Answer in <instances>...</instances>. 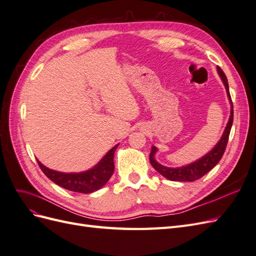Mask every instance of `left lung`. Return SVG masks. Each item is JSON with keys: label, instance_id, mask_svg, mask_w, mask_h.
<instances>
[{"label": "left lung", "instance_id": "obj_1", "mask_svg": "<svg viewBox=\"0 0 256 256\" xmlns=\"http://www.w3.org/2000/svg\"><path fill=\"white\" fill-rule=\"evenodd\" d=\"M216 72L220 76V78L222 80V83L226 88V95L228 98V102L230 104V115L228 122L226 124V127L223 131V134L220 138V140L218 141L212 150H209L206 154H204L203 157H200V159L196 160L194 162H191V164L187 166H177V168H168L166 166H162L161 164L156 160L154 156L158 152V148L156 146H152V152L150 154V161L152 168L158 171L162 176L168 178V180H173V182H194L198 178L203 177L205 174H207L212 168H214L216 164L221 160L224 152H226V144L228 141V136L230 132V128L232 125H233V118H234V111H233V102H232L230 95V88H228V83L226 76L222 72V69L218 66L216 67Z\"/></svg>", "mask_w": 256, "mask_h": 256}]
</instances>
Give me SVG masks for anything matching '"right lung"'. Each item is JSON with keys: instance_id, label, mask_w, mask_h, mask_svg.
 <instances>
[{"instance_id": "add662e5", "label": "right lung", "mask_w": 256, "mask_h": 256, "mask_svg": "<svg viewBox=\"0 0 256 256\" xmlns=\"http://www.w3.org/2000/svg\"><path fill=\"white\" fill-rule=\"evenodd\" d=\"M118 145L120 144H116L114 147H112V148L99 160L97 164L83 172H58L56 171V170H51L44 166L40 160H37V162L44 175L54 184L60 186V187L74 192L92 193L99 190L100 188H102L108 182V180L111 178L114 172V152L118 147Z\"/></svg>"}]
</instances>
